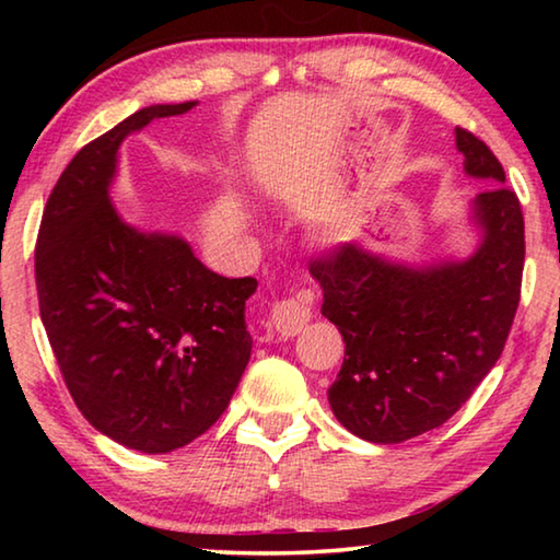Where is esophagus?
<instances>
[{
	"mask_svg": "<svg viewBox=\"0 0 560 560\" xmlns=\"http://www.w3.org/2000/svg\"><path fill=\"white\" fill-rule=\"evenodd\" d=\"M269 320H271V326L277 328V334L289 336V338L296 336L311 320L308 301H303V299L277 301L269 311Z\"/></svg>",
	"mask_w": 560,
	"mask_h": 560,
	"instance_id": "obj_1",
	"label": "esophagus"
}]
</instances>
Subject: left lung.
<instances>
[{
  "label": "left lung",
  "instance_id": "8db88e82",
  "mask_svg": "<svg viewBox=\"0 0 560 560\" xmlns=\"http://www.w3.org/2000/svg\"><path fill=\"white\" fill-rule=\"evenodd\" d=\"M464 173L491 187L471 202L481 244L462 261L407 267L340 244L311 261L324 314L346 358L328 402L355 438L397 444L430 432L469 400L504 350L521 299L524 214L485 140L454 130Z\"/></svg>",
  "mask_w": 560,
  "mask_h": 560
}]
</instances>
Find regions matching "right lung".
Wrapping results in <instances>:
<instances>
[{"label": "right lung", "mask_w": 560, "mask_h": 560, "mask_svg": "<svg viewBox=\"0 0 560 560\" xmlns=\"http://www.w3.org/2000/svg\"><path fill=\"white\" fill-rule=\"evenodd\" d=\"M195 106H148L83 145L51 189L36 240L42 320L75 407L145 454L210 430L252 355L244 306L257 279L220 277L183 236L140 232L110 205L122 140Z\"/></svg>", "instance_id": "obj_1"}]
</instances>
